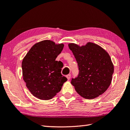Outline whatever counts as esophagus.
<instances>
[{
	"label": "esophagus",
	"mask_w": 130,
	"mask_h": 130,
	"mask_svg": "<svg viewBox=\"0 0 130 130\" xmlns=\"http://www.w3.org/2000/svg\"><path fill=\"white\" fill-rule=\"evenodd\" d=\"M66 77H67V79H68V80H69L70 79V77H71V74H68L67 75V76H66Z\"/></svg>",
	"instance_id": "34e87169"
}]
</instances>
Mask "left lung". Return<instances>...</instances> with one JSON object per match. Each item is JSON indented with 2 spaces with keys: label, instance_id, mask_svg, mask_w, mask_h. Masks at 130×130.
<instances>
[{
  "label": "left lung",
  "instance_id": "8db88e82",
  "mask_svg": "<svg viewBox=\"0 0 130 130\" xmlns=\"http://www.w3.org/2000/svg\"><path fill=\"white\" fill-rule=\"evenodd\" d=\"M68 46L78 66V75L71 81L78 94L86 99H93L105 93L114 73L108 53L93 42L82 46L73 43Z\"/></svg>",
  "mask_w": 130,
  "mask_h": 130
}]
</instances>
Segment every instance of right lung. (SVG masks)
I'll return each mask as SVG.
<instances>
[{
	"label": "right lung",
	"mask_w": 130,
	"mask_h": 130,
	"mask_svg": "<svg viewBox=\"0 0 130 130\" xmlns=\"http://www.w3.org/2000/svg\"><path fill=\"white\" fill-rule=\"evenodd\" d=\"M63 46L51 40L42 41L35 44L23 58V79L32 95L40 100H51L67 81L61 73V61H56Z\"/></svg>",
	"instance_id": "add662e5"
}]
</instances>
